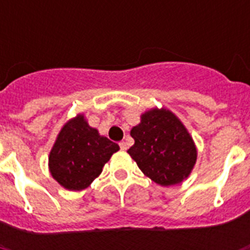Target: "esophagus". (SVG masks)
Wrapping results in <instances>:
<instances>
[{
    "label": "esophagus",
    "instance_id": "esophagus-1",
    "mask_svg": "<svg viewBox=\"0 0 250 250\" xmlns=\"http://www.w3.org/2000/svg\"><path fill=\"white\" fill-rule=\"evenodd\" d=\"M119 146H121L122 150H127V144H125V141H121V143H119Z\"/></svg>",
    "mask_w": 250,
    "mask_h": 250
}]
</instances>
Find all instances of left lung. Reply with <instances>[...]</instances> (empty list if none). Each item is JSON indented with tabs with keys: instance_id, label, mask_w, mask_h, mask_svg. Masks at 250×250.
I'll return each mask as SVG.
<instances>
[{
	"instance_id": "left-lung-1",
	"label": "left lung",
	"mask_w": 250,
	"mask_h": 250,
	"mask_svg": "<svg viewBox=\"0 0 250 250\" xmlns=\"http://www.w3.org/2000/svg\"><path fill=\"white\" fill-rule=\"evenodd\" d=\"M135 144L128 149L144 175L160 186L182 183L197 160V149L180 119L167 109H152L131 129Z\"/></svg>"
}]
</instances>
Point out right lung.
Masks as SVG:
<instances>
[{
    "label": "right lung",
    "instance_id": "right-lung-1",
    "mask_svg": "<svg viewBox=\"0 0 250 250\" xmlns=\"http://www.w3.org/2000/svg\"><path fill=\"white\" fill-rule=\"evenodd\" d=\"M119 145L101 136L86 123L83 114L62 127L49 154L50 174L68 190L85 189Z\"/></svg>",
    "mask_w": 250,
    "mask_h": 250
}]
</instances>
